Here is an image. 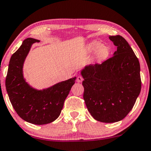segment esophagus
<instances>
[{
	"label": "esophagus",
	"instance_id": "34e87169",
	"mask_svg": "<svg viewBox=\"0 0 151 151\" xmlns=\"http://www.w3.org/2000/svg\"><path fill=\"white\" fill-rule=\"evenodd\" d=\"M83 80V78L82 77V76H81V75H78L77 76V78H76V82H77V83L82 82Z\"/></svg>",
	"mask_w": 151,
	"mask_h": 151
}]
</instances>
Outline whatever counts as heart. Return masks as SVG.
Masks as SVG:
<instances>
[{
  "label": "heart",
  "instance_id": "obj_1",
  "mask_svg": "<svg viewBox=\"0 0 151 151\" xmlns=\"http://www.w3.org/2000/svg\"><path fill=\"white\" fill-rule=\"evenodd\" d=\"M87 51L89 53H96V56L99 60H104L109 57L111 53V49L109 47L103 46L101 42L93 41L87 45Z\"/></svg>",
  "mask_w": 151,
  "mask_h": 151
}]
</instances>
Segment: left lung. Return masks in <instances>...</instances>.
<instances>
[{
	"label": "left lung",
	"instance_id": "1",
	"mask_svg": "<svg viewBox=\"0 0 151 151\" xmlns=\"http://www.w3.org/2000/svg\"><path fill=\"white\" fill-rule=\"evenodd\" d=\"M109 39L117 47L113 56L81 70L85 104L91 115L103 123L124 119L141 90L140 63L132 47L120 35Z\"/></svg>",
	"mask_w": 151,
	"mask_h": 151
}]
</instances>
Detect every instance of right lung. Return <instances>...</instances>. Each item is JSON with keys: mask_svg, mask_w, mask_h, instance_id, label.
Masks as SVG:
<instances>
[{"mask_svg": "<svg viewBox=\"0 0 151 151\" xmlns=\"http://www.w3.org/2000/svg\"><path fill=\"white\" fill-rule=\"evenodd\" d=\"M40 40L28 38L11 56L5 86L10 102L18 115L27 122L45 125L58 119L76 77L37 90L26 82L23 65L33 43Z\"/></svg>", "mask_w": 151, "mask_h": 151, "instance_id": "1", "label": "right lung"}]
</instances>
